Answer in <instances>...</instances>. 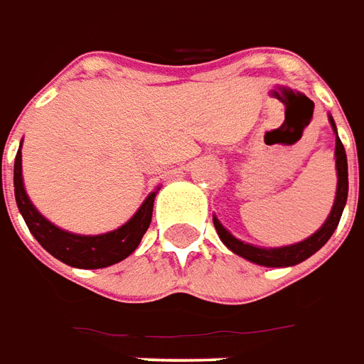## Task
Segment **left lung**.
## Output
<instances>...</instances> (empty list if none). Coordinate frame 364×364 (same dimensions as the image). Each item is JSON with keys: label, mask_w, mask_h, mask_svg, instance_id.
<instances>
[{"label": "left lung", "mask_w": 364, "mask_h": 364, "mask_svg": "<svg viewBox=\"0 0 364 364\" xmlns=\"http://www.w3.org/2000/svg\"><path fill=\"white\" fill-rule=\"evenodd\" d=\"M331 125L335 129V123L331 119ZM337 133V131H335ZM335 164H337V196H335L333 210L329 213L327 221L319 228V231H316L314 235L308 237L306 241L301 243L290 245V247H278V249H259V247H252V245H247L243 241H239L235 237L229 233L228 229L223 228L219 223L218 219L213 218V225L218 229L219 239L225 243L228 249L243 257V259L251 260V262H257V264H262V267H292V264H298L301 260H306L308 257H311L314 252L319 251L323 245L329 241V237L333 235V231L339 225V219H341L343 208L347 203V192H349V178H347V154H345V149H343V143L335 141Z\"/></svg>", "instance_id": "8db88e82"}]
</instances>
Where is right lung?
Segmentation results:
<instances>
[{"instance_id":"1","label":"right lung","mask_w":364,"mask_h":364,"mask_svg":"<svg viewBox=\"0 0 364 364\" xmlns=\"http://www.w3.org/2000/svg\"><path fill=\"white\" fill-rule=\"evenodd\" d=\"M13 184H15L17 208L21 211L23 219L33 237L41 243L43 249L53 255L54 259L63 260L76 269H104V267L127 259L129 255L139 247L141 239L151 225V219H153L154 194H151L123 228L104 233V235H74V233L54 228L50 221H46L33 208L29 196L23 188L21 149L17 151V156H15Z\"/></svg>"}]
</instances>
